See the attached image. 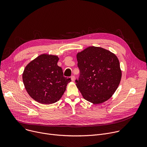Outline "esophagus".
I'll use <instances>...</instances> for the list:
<instances>
[{
    "instance_id": "obj_1",
    "label": "esophagus",
    "mask_w": 147,
    "mask_h": 147,
    "mask_svg": "<svg viewBox=\"0 0 147 147\" xmlns=\"http://www.w3.org/2000/svg\"><path fill=\"white\" fill-rule=\"evenodd\" d=\"M71 80L72 81H74L75 80V77L74 76H71Z\"/></svg>"
}]
</instances>
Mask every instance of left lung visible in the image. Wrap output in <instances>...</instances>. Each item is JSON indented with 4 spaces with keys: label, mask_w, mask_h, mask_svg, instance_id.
Segmentation results:
<instances>
[{
    "label": "left lung",
    "mask_w": 147,
    "mask_h": 147,
    "mask_svg": "<svg viewBox=\"0 0 147 147\" xmlns=\"http://www.w3.org/2000/svg\"><path fill=\"white\" fill-rule=\"evenodd\" d=\"M77 60L80 73L76 82L83 98L94 104L111 98L121 78L117 56L102 48L90 47L77 54Z\"/></svg>",
    "instance_id": "obj_1"
}]
</instances>
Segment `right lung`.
Returning a JSON list of instances; mask_svg holds the SVG:
<instances>
[{"instance_id": "add662e5", "label": "right lung", "mask_w": 147, "mask_h": 147, "mask_svg": "<svg viewBox=\"0 0 147 147\" xmlns=\"http://www.w3.org/2000/svg\"><path fill=\"white\" fill-rule=\"evenodd\" d=\"M59 57L42 54L30 61L23 73V81L29 95L42 104L58 101L66 90L70 78L63 76L62 69L57 66Z\"/></svg>"}]
</instances>
